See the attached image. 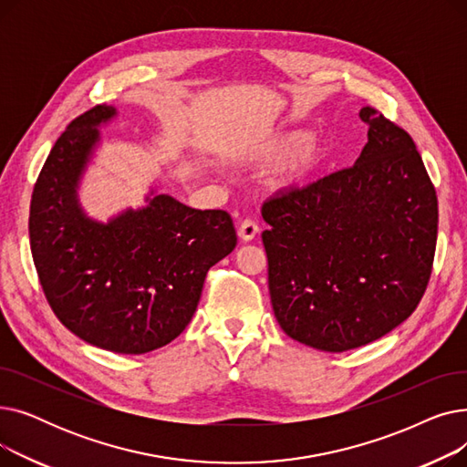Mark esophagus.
Returning <instances> with one entry per match:
<instances>
[{
  "mask_svg": "<svg viewBox=\"0 0 467 467\" xmlns=\"http://www.w3.org/2000/svg\"><path fill=\"white\" fill-rule=\"evenodd\" d=\"M257 233H259V227H257L255 221H252V219H244L242 225L238 227V238H240L242 242L254 240V238L257 236Z\"/></svg>",
  "mask_w": 467,
  "mask_h": 467,
  "instance_id": "1",
  "label": "esophagus"
}]
</instances>
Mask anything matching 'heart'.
<instances>
[{"label": "heart", "mask_w": 467, "mask_h": 467, "mask_svg": "<svg viewBox=\"0 0 467 467\" xmlns=\"http://www.w3.org/2000/svg\"><path fill=\"white\" fill-rule=\"evenodd\" d=\"M333 157V145L320 136H312L308 129H287L255 141L242 151L257 166L268 168L285 162L280 168L278 187L297 189L306 185Z\"/></svg>", "instance_id": "b5f03b06"}]
</instances>
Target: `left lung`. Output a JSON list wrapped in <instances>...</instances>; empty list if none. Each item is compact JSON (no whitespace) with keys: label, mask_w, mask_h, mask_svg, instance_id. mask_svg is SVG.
Masks as SVG:
<instances>
[{"label":"left lung","mask_w":467,"mask_h":467,"mask_svg":"<svg viewBox=\"0 0 467 467\" xmlns=\"http://www.w3.org/2000/svg\"><path fill=\"white\" fill-rule=\"evenodd\" d=\"M367 143L352 168L263 204L268 291L287 337L347 352L419 306L437 242V196L412 138L361 108Z\"/></svg>","instance_id":"obj_1"}]
</instances>
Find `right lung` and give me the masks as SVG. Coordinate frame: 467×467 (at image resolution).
<instances>
[{
	"label": "right lung",
	"instance_id": "obj_1",
	"mask_svg": "<svg viewBox=\"0 0 467 467\" xmlns=\"http://www.w3.org/2000/svg\"><path fill=\"white\" fill-rule=\"evenodd\" d=\"M119 111L96 106L48 153L32 194L30 246L45 297L88 345L145 354L174 340L199 306L210 266L236 246L223 210H194L153 185L140 208L90 217L79 189Z\"/></svg>",
	"mask_w": 467,
	"mask_h": 467
}]
</instances>
